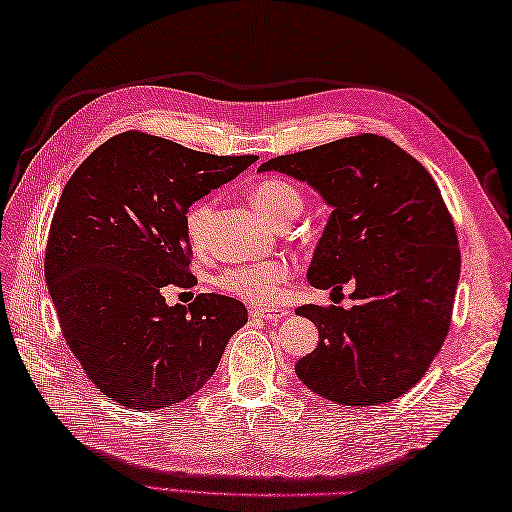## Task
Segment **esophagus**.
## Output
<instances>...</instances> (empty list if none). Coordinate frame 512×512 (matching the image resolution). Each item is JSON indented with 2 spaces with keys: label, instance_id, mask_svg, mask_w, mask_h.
I'll list each match as a JSON object with an SVG mask.
<instances>
[{
  "label": "esophagus",
  "instance_id": "34e87169",
  "mask_svg": "<svg viewBox=\"0 0 512 512\" xmlns=\"http://www.w3.org/2000/svg\"><path fill=\"white\" fill-rule=\"evenodd\" d=\"M289 315V310L278 308V306H271V308H252L249 310V317L258 319V321H278L282 317Z\"/></svg>",
  "mask_w": 512,
  "mask_h": 512
}]
</instances>
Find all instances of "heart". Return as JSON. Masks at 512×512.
<instances>
[{
	"mask_svg": "<svg viewBox=\"0 0 512 512\" xmlns=\"http://www.w3.org/2000/svg\"><path fill=\"white\" fill-rule=\"evenodd\" d=\"M252 202L269 221L282 223L295 219L302 210V195L293 184L280 178L260 180L252 189ZM213 215V202L210 199H199L184 217V228L189 234V241L195 247L206 243L208 223ZM293 276V267L286 260L273 258L265 263L232 267L223 271L217 278V286L226 293L243 299L249 304H273L280 297L282 286Z\"/></svg>",
	"mask_w": 512,
	"mask_h": 512,
	"instance_id": "b5f03b06",
	"label": "heart"
}]
</instances>
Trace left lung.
Here are the masks:
<instances>
[{
    "instance_id": "left-lung-1",
    "label": "left lung",
    "mask_w": 512,
    "mask_h": 512,
    "mask_svg": "<svg viewBox=\"0 0 512 512\" xmlns=\"http://www.w3.org/2000/svg\"><path fill=\"white\" fill-rule=\"evenodd\" d=\"M258 171L308 182L332 206L308 282L356 306H299L319 330L295 371L343 406L393 402L423 378L452 326L460 249L426 167L378 134H356L271 158Z\"/></svg>"
}]
</instances>
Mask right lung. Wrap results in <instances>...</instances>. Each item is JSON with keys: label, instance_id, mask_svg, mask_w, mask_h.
<instances>
[{"label": "right lung", "instance_id": "right-lung-1", "mask_svg": "<svg viewBox=\"0 0 512 512\" xmlns=\"http://www.w3.org/2000/svg\"><path fill=\"white\" fill-rule=\"evenodd\" d=\"M256 158L128 130L99 145L65 184L45 280L69 350L117 404L160 410L191 397L245 326L239 299L202 293L189 308L167 306L162 289L197 282L186 210Z\"/></svg>", "mask_w": 512, "mask_h": 512}]
</instances>
